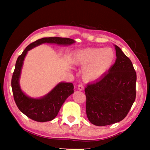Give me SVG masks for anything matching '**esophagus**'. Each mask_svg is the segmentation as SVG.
I'll use <instances>...</instances> for the list:
<instances>
[{
  "label": "esophagus",
  "mask_w": 150,
  "mask_h": 150,
  "mask_svg": "<svg viewBox=\"0 0 150 150\" xmlns=\"http://www.w3.org/2000/svg\"><path fill=\"white\" fill-rule=\"evenodd\" d=\"M84 88L85 87H84V85L83 84H79V85H78V89H79V90H80V91H83Z\"/></svg>",
  "instance_id": "34e87169"
}]
</instances>
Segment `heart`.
Listing matches in <instances>:
<instances>
[{
	"label": "heart",
	"instance_id": "obj_1",
	"mask_svg": "<svg viewBox=\"0 0 150 150\" xmlns=\"http://www.w3.org/2000/svg\"><path fill=\"white\" fill-rule=\"evenodd\" d=\"M116 58L115 51L110 48H87L76 52L74 57L77 65L84 67L83 78L93 81L103 76L111 68Z\"/></svg>",
	"mask_w": 150,
	"mask_h": 150
}]
</instances>
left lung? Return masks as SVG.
Segmentation results:
<instances>
[{"instance_id": "1", "label": "left lung", "mask_w": 150, "mask_h": 150, "mask_svg": "<svg viewBox=\"0 0 150 150\" xmlns=\"http://www.w3.org/2000/svg\"><path fill=\"white\" fill-rule=\"evenodd\" d=\"M115 47L114 65L107 74L85 89L87 118L98 126L124 120L136 98L137 74L132 61L120 47Z\"/></svg>"}]
</instances>
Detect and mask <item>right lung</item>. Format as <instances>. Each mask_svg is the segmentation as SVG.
<instances>
[{
	"instance_id": "add662e5",
	"label": "right lung",
	"mask_w": 150,
	"mask_h": 150,
	"mask_svg": "<svg viewBox=\"0 0 150 150\" xmlns=\"http://www.w3.org/2000/svg\"><path fill=\"white\" fill-rule=\"evenodd\" d=\"M74 40L69 38H44L31 43L18 57L11 79L13 98L18 108L28 117L39 122H46L56 117L65 100L74 93V85L71 83H60L48 94L40 98L28 97L20 89L19 80L24 59L28 50L44 43L58 45H71Z\"/></svg>"
}]
</instances>
